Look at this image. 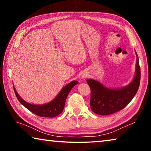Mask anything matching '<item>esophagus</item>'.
Masks as SVG:
<instances>
[{
    "label": "esophagus",
    "instance_id": "esophagus-1",
    "mask_svg": "<svg viewBox=\"0 0 151 151\" xmlns=\"http://www.w3.org/2000/svg\"><path fill=\"white\" fill-rule=\"evenodd\" d=\"M82 76H83V78H86L88 76V75H87V74L84 73V74H83V75H82Z\"/></svg>",
    "mask_w": 151,
    "mask_h": 151
}]
</instances>
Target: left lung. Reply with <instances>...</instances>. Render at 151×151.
Listing matches in <instances>:
<instances>
[{
  "mask_svg": "<svg viewBox=\"0 0 151 151\" xmlns=\"http://www.w3.org/2000/svg\"><path fill=\"white\" fill-rule=\"evenodd\" d=\"M137 55L136 71L133 80L124 87L112 89L106 88L100 82L87 79L91 88V108L99 115H109L124 109L137 93L140 85V69Z\"/></svg>",
  "mask_w": 151,
  "mask_h": 151,
  "instance_id": "1",
  "label": "left lung"
}]
</instances>
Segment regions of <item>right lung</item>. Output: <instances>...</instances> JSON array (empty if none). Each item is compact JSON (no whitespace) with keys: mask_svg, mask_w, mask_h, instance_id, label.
Wrapping results in <instances>:
<instances>
[{"mask_svg":"<svg viewBox=\"0 0 151 151\" xmlns=\"http://www.w3.org/2000/svg\"><path fill=\"white\" fill-rule=\"evenodd\" d=\"M77 83L78 81H76L70 82L68 85L64 86L55 99H53L50 103L45 104H32L27 103L19 95L14 86L13 87L14 93L16 94L18 100L30 111L40 116L55 117L58 116L63 112L64 107H65L66 97L71 89Z\"/></svg>","mask_w":151,"mask_h":151,"instance_id":"add662e5","label":"right lung"}]
</instances>
